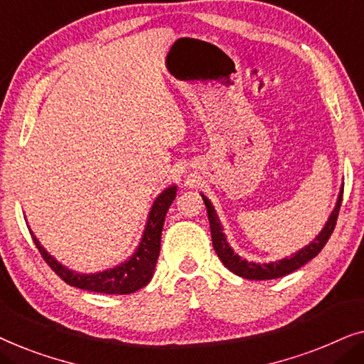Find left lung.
<instances>
[{"mask_svg": "<svg viewBox=\"0 0 364 364\" xmlns=\"http://www.w3.org/2000/svg\"><path fill=\"white\" fill-rule=\"evenodd\" d=\"M202 198H203V203H205V207H207L208 222H210L213 250H215V253L222 260L223 265H225L230 272L235 273V275L242 277V278H248V280H273V278L285 277V275H288V273L298 270V268L310 262L311 258H315L318 253L321 252V248L326 245L328 238L331 237L333 230H335L338 213H340V207H341V200H343V188L340 191L336 205H335V208H333L330 218H328L325 227H323V230L318 233L315 240L308 243L306 247H303L301 250L293 253L291 257H285V258H282V260L270 262V263H253V262L245 260V258H242L240 255H237V253L232 250V247L228 245L225 233H223V228L220 225V220H218V217H217L215 210H213L210 200L203 196H202Z\"/></svg>", "mask_w": 364, "mask_h": 364, "instance_id": "8db88e82", "label": "left lung"}]
</instances>
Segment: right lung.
Here are the masks:
<instances>
[{
	"label": "right lung",
	"instance_id": "1",
	"mask_svg": "<svg viewBox=\"0 0 364 364\" xmlns=\"http://www.w3.org/2000/svg\"><path fill=\"white\" fill-rule=\"evenodd\" d=\"M177 187L172 186L164 191L152 203L151 212H149L146 228H144L142 238L139 242L136 252L132 257H129L121 265L109 268V270L97 272V273H76L74 270H69L59 263L56 258L49 255L44 250V247L39 243V240L34 237L31 232V237L34 243H36L39 253L44 258V262L51 267V270L59 278H63L68 285L81 288V290H89L96 293H107V295H129L141 290L146 287L154 275L156 270V263L161 253V235L164 220H166V213L168 207L172 205L173 198H176Z\"/></svg>",
	"mask_w": 364,
	"mask_h": 364
}]
</instances>
